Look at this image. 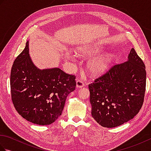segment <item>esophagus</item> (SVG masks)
<instances>
[{
	"label": "esophagus",
	"mask_w": 151,
	"mask_h": 151,
	"mask_svg": "<svg viewBox=\"0 0 151 151\" xmlns=\"http://www.w3.org/2000/svg\"><path fill=\"white\" fill-rule=\"evenodd\" d=\"M84 82H83L82 80H80V79L76 80V87L81 88L84 87Z\"/></svg>",
	"instance_id": "34e87169"
}]
</instances>
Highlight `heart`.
<instances>
[{"mask_svg": "<svg viewBox=\"0 0 151 151\" xmlns=\"http://www.w3.org/2000/svg\"><path fill=\"white\" fill-rule=\"evenodd\" d=\"M100 49L97 47H89L86 49L81 50V53L83 56H94L97 55L100 52ZM67 57L70 58L69 54ZM113 54H105L103 56L96 57L93 58L88 63V70L92 75H99L105 73L110 66L114 60Z\"/></svg>", "mask_w": 151, "mask_h": 151, "instance_id": "b5f03b06", "label": "heart"}]
</instances>
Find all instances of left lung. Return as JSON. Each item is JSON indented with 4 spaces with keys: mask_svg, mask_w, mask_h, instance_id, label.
<instances>
[{
    "mask_svg": "<svg viewBox=\"0 0 151 151\" xmlns=\"http://www.w3.org/2000/svg\"><path fill=\"white\" fill-rule=\"evenodd\" d=\"M145 87V65L132 49L127 61L111 66L88 85L92 117L106 128L129 121L142 107Z\"/></svg>",
    "mask_w": 151,
    "mask_h": 151,
    "instance_id": "8db88e82",
    "label": "left lung"
}]
</instances>
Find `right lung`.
Returning <instances> with one entry per match:
<instances>
[{
    "instance_id": "add662e5",
    "label": "right lung",
    "mask_w": 151,
    "mask_h": 151,
    "mask_svg": "<svg viewBox=\"0 0 151 151\" xmlns=\"http://www.w3.org/2000/svg\"><path fill=\"white\" fill-rule=\"evenodd\" d=\"M28 51L27 41L12 67V102L26 120L40 125L52 124L62 115L67 95L75 89L76 76L59 68L37 69Z\"/></svg>"
}]
</instances>
